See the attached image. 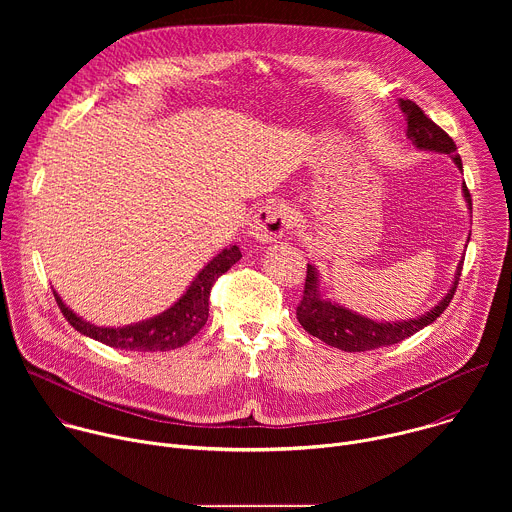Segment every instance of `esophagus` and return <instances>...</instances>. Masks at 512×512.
<instances>
[{
  "label": "esophagus",
  "mask_w": 512,
  "mask_h": 512,
  "mask_svg": "<svg viewBox=\"0 0 512 512\" xmlns=\"http://www.w3.org/2000/svg\"><path fill=\"white\" fill-rule=\"evenodd\" d=\"M291 227V214L285 204L261 206L249 223V237L259 243H273L281 239Z\"/></svg>",
  "instance_id": "obj_1"
}]
</instances>
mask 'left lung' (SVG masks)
Listing matches in <instances>:
<instances>
[{"label":"left lung","instance_id":"left-lung-1","mask_svg":"<svg viewBox=\"0 0 512 512\" xmlns=\"http://www.w3.org/2000/svg\"><path fill=\"white\" fill-rule=\"evenodd\" d=\"M399 109L407 121V139L421 152H433V154H446L454 160L456 168L462 172V160L458 156L454 139L442 129L437 127L427 115L413 103L399 99ZM462 194L468 206V212L472 216V198L466 188V182H462ZM470 243V235L468 241ZM468 247V245H466ZM464 257V253H462ZM462 263L460 259L454 281L448 289V294L437 302L433 308L423 312L421 316L407 318V320H373L369 316H362L332 298L326 296L322 275L314 263H308V275L304 285V298L298 306V322L304 326L306 332L320 338L328 346L340 348L344 352H364V350H375L381 346L397 344L415 332L423 330L425 326L433 324L437 318L444 314V310L450 306L458 279L462 275Z\"/></svg>","mask_w":512,"mask_h":512}]
</instances>
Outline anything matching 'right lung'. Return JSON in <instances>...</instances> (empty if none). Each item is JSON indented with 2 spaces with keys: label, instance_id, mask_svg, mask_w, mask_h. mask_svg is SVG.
<instances>
[{
  "label": "right lung",
  "instance_id": "obj_1",
  "mask_svg": "<svg viewBox=\"0 0 512 512\" xmlns=\"http://www.w3.org/2000/svg\"><path fill=\"white\" fill-rule=\"evenodd\" d=\"M241 251L237 245H229L218 251L190 281L184 294L162 314L152 316L127 326H97L77 312H72L54 289V298L68 320V324L81 334L121 350L137 352H164L184 346L208 320V296L214 281L229 271L239 259Z\"/></svg>",
  "mask_w": 512,
  "mask_h": 512
}]
</instances>
